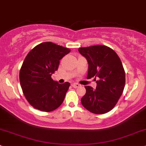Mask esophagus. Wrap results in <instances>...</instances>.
<instances>
[{
	"mask_svg": "<svg viewBox=\"0 0 146 146\" xmlns=\"http://www.w3.org/2000/svg\"><path fill=\"white\" fill-rule=\"evenodd\" d=\"M72 87L74 88H78L80 87V84H78V83H74L72 84Z\"/></svg>",
	"mask_w": 146,
	"mask_h": 146,
	"instance_id": "1",
	"label": "esophagus"
}]
</instances>
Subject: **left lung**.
Masks as SVG:
<instances>
[{
  "label": "left lung",
  "mask_w": 146,
  "mask_h": 146,
  "mask_svg": "<svg viewBox=\"0 0 146 146\" xmlns=\"http://www.w3.org/2000/svg\"><path fill=\"white\" fill-rule=\"evenodd\" d=\"M78 51L89 64L87 78L98 79L96 89L84 87L82 105L93 114L108 112L116 106L125 88V72L121 61L114 50L104 45L81 47Z\"/></svg>",
  "instance_id": "obj_1"
}]
</instances>
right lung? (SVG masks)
I'll use <instances>...</instances> for the list:
<instances>
[{"label": "right lung", "mask_w": 146, "mask_h": 146, "mask_svg": "<svg viewBox=\"0 0 146 146\" xmlns=\"http://www.w3.org/2000/svg\"><path fill=\"white\" fill-rule=\"evenodd\" d=\"M70 49L51 42L38 44L23 61L19 80L23 93L29 104L42 111H51L64 102L70 82L59 84L51 78L59 60Z\"/></svg>", "instance_id": "right-lung-1"}]
</instances>
